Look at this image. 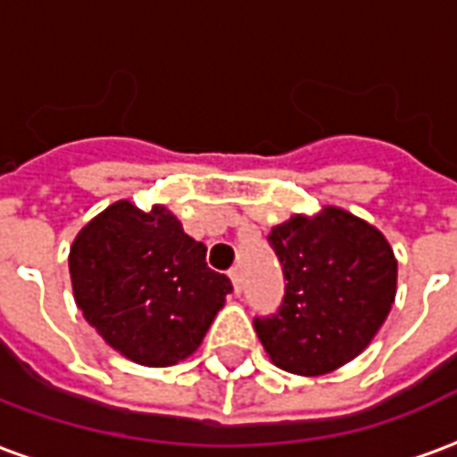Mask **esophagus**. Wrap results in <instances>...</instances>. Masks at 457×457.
<instances>
[{
    "instance_id": "1",
    "label": "esophagus",
    "mask_w": 457,
    "mask_h": 457,
    "mask_svg": "<svg viewBox=\"0 0 457 457\" xmlns=\"http://www.w3.org/2000/svg\"><path fill=\"white\" fill-rule=\"evenodd\" d=\"M228 274H229V278H232V287H235V294H239V291H242V274H239V269L237 267L229 269Z\"/></svg>"
}]
</instances>
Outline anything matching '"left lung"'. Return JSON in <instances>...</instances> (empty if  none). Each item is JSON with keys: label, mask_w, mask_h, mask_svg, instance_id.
I'll list each match as a JSON object with an SVG mask.
<instances>
[{"label": "left lung", "mask_w": 457, "mask_h": 457, "mask_svg": "<svg viewBox=\"0 0 457 457\" xmlns=\"http://www.w3.org/2000/svg\"><path fill=\"white\" fill-rule=\"evenodd\" d=\"M284 271L277 313L254 318L271 362L316 377L370 345L396 296V259L379 229L340 208L294 218L269 232Z\"/></svg>", "instance_id": "obj_1"}]
</instances>
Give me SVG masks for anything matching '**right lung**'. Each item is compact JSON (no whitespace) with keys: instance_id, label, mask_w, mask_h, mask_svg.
<instances>
[{"instance_id":"add662e5","label":"right lung","mask_w":457,"mask_h":457,"mask_svg":"<svg viewBox=\"0 0 457 457\" xmlns=\"http://www.w3.org/2000/svg\"><path fill=\"white\" fill-rule=\"evenodd\" d=\"M71 281L85 320L117 353L166 367L198 350L232 281L205 264V245L173 212L120 200L80 229Z\"/></svg>"}]
</instances>
